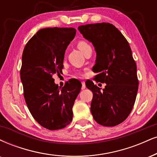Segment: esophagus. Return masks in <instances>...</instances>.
Masks as SVG:
<instances>
[{"mask_svg": "<svg viewBox=\"0 0 157 157\" xmlns=\"http://www.w3.org/2000/svg\"><path fill=\"white\" fill-rule=\"evenodd\" d=\"M86 88V83H85V82H82V89L83 90Z\"/></svg>", "mask_w": 157, "mask_h": 157, "instance_id": "esophagus-1", "label": "esophagus"}]
</instances>
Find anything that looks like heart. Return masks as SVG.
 Returning a JSON list of instances; mask_svg holds the SVG:
<instances>
[{
	"label": "heart",
	"instance_id": "b5f03b06",
	"mask_svg": "<svg viewBox=\"0 0 157 157\" xmlns=\"http://www.w3.org/2000/svg\"><path fill=\"white\" fill-rule=\"evenodd\" d=\"M76 45L77 48H78L83 54L85 53V52L88 50V49L90 48V46L89 45V44L85 40H79L77 42Z\"/></svg>",
	"mask_w": 157,
	"mask_h": 157
}]
</instances>
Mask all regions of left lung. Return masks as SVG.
<instances>
[{
    "instance_id": "obj_1",
    "label": "left lung",
    "mask_w": 157,
    "mask_h": 157,
    "mask_svg": "<svg viewBox=\"0 0 157 157\" xmlns=\"http://www.w3.org/2000/svg\"><path fill=\"white\" fill-rule=\"evenodd\" d=\"M78 30L95 48L93 71L98 74L94 80L106 83L102 90L93 81L86 85L93 92L90 112L100 125H118L131 113L138 90L137 66L129 42L108 22L80 25Z\"/></svg>"
}]
</instances>
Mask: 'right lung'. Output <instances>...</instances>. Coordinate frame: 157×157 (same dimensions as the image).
I'll list each match as a JSON object with an SVG mask.
<instances>
[{
    "label": "right lung",
    "mask_w": 157,
    "mask_h": 157,
    "mask_svg": "<svg viewBox=\"0 0 157 157\" xmlns=\"http://www.w3.org/2000/svg\"><path fill=\"white\" fill-rule=\"evenodd\" d=\"M75 34L73 28H43L28 41L22 52L20 78L25 100L33 118L49 130L70 124L82 86L71 79L59 88L52 78L62 72L66 49Z\"/></svg>",
    "instance_id": "add662e5"
}]
</instances>
